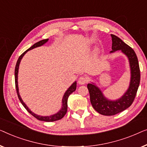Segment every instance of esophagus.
Listing matches in <instances>:
<instances>
[{"label":"esophagus","instance_id":"34e87169","mask_svg":"<svg viewBox=\"0 0 147 147\" xmlns=\"http://www.w3.org/2000/svg\"><path fill=\"white\" fill-rule=\"evenodd\" d=\"M87 82V78L84 76H80V77L78 78V83L79 84H84L86 83Z\"/></svg>","mask_w":147,"mask_h":147}]
</instances>
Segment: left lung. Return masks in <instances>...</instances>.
I'll return each instance as SVG.
<instances>
[{"label": "left lung", "mask_w": 147, "mask_h": 147, "mask_svg": "<svg viewBox=\"0 0 147 147\" xmlns=\"http://www.w3.org/2000/svg\"><path fill=\"white\" fill-rule=\"evenodd\" d=\"M111 36L113 42L112 51L110 53L121 51L127 57L131 71V79L127 91L116 100L107 98L100 88L94 82H91L87 84L92 107L100 115L105 116L118 114L131 106L135 98L140 79L139 65L135 51L118 36L114 34H111Z\"/></svg>", "instance_id": "1"}]
</instances>
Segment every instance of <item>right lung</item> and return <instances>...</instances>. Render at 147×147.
<instances>
[{
  "label": "right lung",
  "mask_w": 147,
  "mask_h": 147,
  "mask_svg": "<svg viewBox=\"0 0 147 147\" xmlns=\"http://www.w3.org/2000/svg\"><path fill=\"white\" fill-rule=\"evenodd\" d=\"M49 38L47 39H44V40H40L38 42H37L36 43H35L32 45V47H30L28 50H26L25 52H24L20 56L19 58H18L17 62H16V67H15V71H14V78H15V85H16V92H17L18 94V97L19 98V100L20 101V102L22 103V105H23L24 108H25L28 113L30 114H31L33 117H34L36 119H37L39 121H45V122H53V121H58V120L61 119L64 116L66 115L67 111V100H68V98H69V95L71 93H73L74 91H75L76 88V81H74L73 84L70 86V87L68 88V89L66 90V92H65V94L63 95V99H62V106L60 110L58 111L57 113L54 115H51L50 116H40V115H38L36 114H35L33 112H32L30 111V109L28 108V107L26 106V105L24 102V101L22 100V99L20 96V93H19V89H18V69H19V65L20 63V61L22 59V57H24V55L30 50H32L33 49L36 48V47H39L44 45L45 43L48 42Z\"/></svg>",
  "instance_id": "add662e5"
}]
</instances>
